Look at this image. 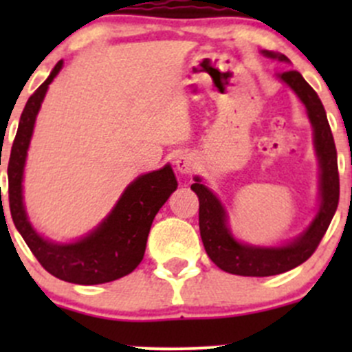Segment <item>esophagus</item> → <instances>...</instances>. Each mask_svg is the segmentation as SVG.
<instances>
[{"instance_id": "34e87169", "label": "esophagus", "mask_w": 352, "mask_h": 352, "mask_svg": "<svg viewBox=\"0 0 352 352\" xmlns=\"http://www.w3.org/2000/svg\"><path fill=\"white\" fill-rule=\"evenodd\" d=\"M173 165H175L177 172L179 173H190L196 168V160L187 153H180L175 156V160H173Z\"/></svg>"}]
</instances>
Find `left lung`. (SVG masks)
<instances>
[{
    "label": "left lung",
    "mask_w": 352,
    "mask_h": 352,
    "mask_svg": "<svg viewBox=\"0 0 352 352\" xmlns=\"http://www.w3.org/2000/svg\"><path fill=\"white\" fill-rule=\"evenodd\" d=\"M265 58L289 63L285 54L272 51H261ZM279 80L296 94L301 104L307 107L308 119L314 129V148L318 160V206L310 225L291 242L264 247V245L243 243L233 236L228 225V212L219 197L194 177L190 189L199 197V230L206 254L221 271L236 276L283 274L303 264L320 243L339 204V172H337V151L333 144L327 113L318 98L317 91L305 81L298 71H285L278 74Z\"/></svg>",
    "instance_id": "obj_1"
}]
</instances>
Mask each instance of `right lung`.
I'll use <instances>...</instances> for the list:
<instances>
[{
	"label": "right lung",
	"instance_id": "1",
	"mask_svg": "<svg viewBox=\"0 0 352 352\" xmlns=\"http://www.w3.org/2000/svg\"><path fill=\"white\" fill-rule=\"evenodd\" d=\"M63 65L59 61L54 66L47 80L28 98L20 117L8 162L10 211L16 230L45 271L74 285H102L124 278L140 265L156 212L179 184L170 165L140 175L126 187L112 211L74 242H54L32 226L23 202L25 162L37 113Z\"/></svg>",
	"mask_w": 352,
	"mask_h": 352
}]
</instances>
